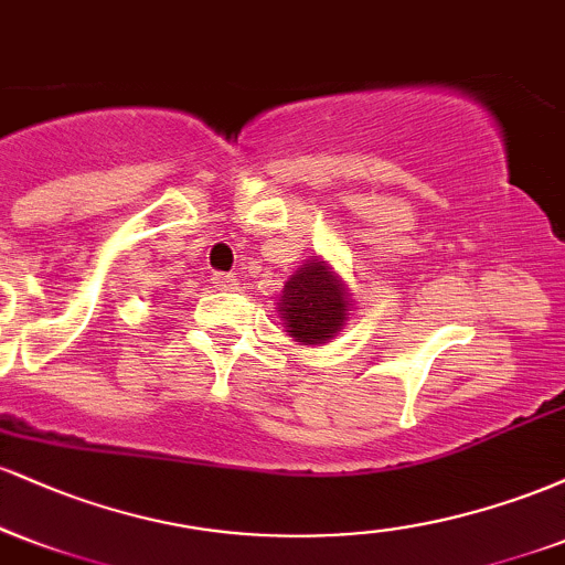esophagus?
Returning a JSON list of instances; mask_svg holds the SVG:
<instances>
[{"label":"esophagus","instance_id":"34e87169","mask_svg":"<svg viewBox=\"0 0 565 565\" xmlns=\"http://www.w3.org/2000/svg\"><path fill=\"white\" fill-rule=\"evenodd\" d=\"M212 284L220 291H233L236 289V276L233 274H212Z\"/></svg>","mask_w":565,"mask_h":565}]
</instances>
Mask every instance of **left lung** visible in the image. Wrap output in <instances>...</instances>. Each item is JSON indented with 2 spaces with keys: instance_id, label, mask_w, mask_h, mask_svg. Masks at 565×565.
<instances>
[{
  "instance_id": "8db88e82",
  "label": "left lung",
  "mask_w": 565,
  "mask_h": 565,
  "mask_svg": "<svg viewBox=\"0 0 565 565\" xmlns=\"http://www.w3.org/2000/svg\"><path fill=\"white\" fill-rule=\"evenodd\" d=\"M278 305L287 332L305 345L332 340L348 319L345 289L321 260H310L289 278Z\"/></svg>"
}]
</instances>
